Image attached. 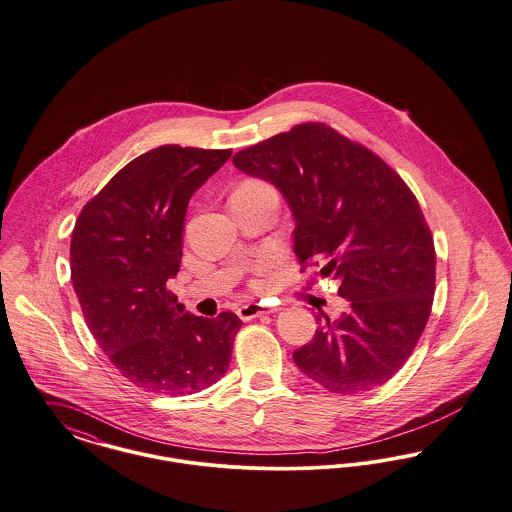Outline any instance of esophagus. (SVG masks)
Segmentation results:
<instances>
[{"instance_id": "1", "label": "esophagus", "mask_w": 512, "mask_h": 512, "mask_svg": "<svg viewBox=\"0 0 512 512\" xmlns=\"http://www.w3.org/2000/svg\"><path fill=\"white\" fill-rule=\"evenodd\" d=\"M272 313L271 307L263 305V303H247V305H241L238 309V315L243 321H251L255 317H263V315H269Z\"/></svg>"}]
</instances>
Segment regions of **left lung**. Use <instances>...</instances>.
Instances as JSON below:
<instances>
[{
    "label": "left lung",
    "instance_id": "8db88e82",
    "mask_svg": "<svg viewBox=\"0 0 512 512\" xmlns=\"http://www.w3.org/2000/svg\"><path fill=\"white\" fill-rule=\"evenodd\" d=\"M234 166L271 181L294 214L301 269L340 280L348 309L294 352L301 373L338 394L385 385L410 358L435 292V247L418 199L377 154L325 123L243 149Z\"/></svg>",
    "mask_w": 512,
    "mask_h": 512
}]
</instances>
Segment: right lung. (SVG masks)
<instances>
[{"instance_id": "right-lung-1", "label": "right lung", "mask_w": 512, "mask_h": 512, "mask_svg": "<svg viewBox=\"0 0 512 512\" xmlns=\"http://www.w3.org/2000/svg\"><path fill=\"white\" fill-rule=\"evenodd\" d=\"M230 154L178 145L145 152L75 222L71 282L87 327L121 375L145 391L193 394L228 371L240 317L183 313L166 282L180 271L189 199Z\"/></svg>"}]
</instances>
